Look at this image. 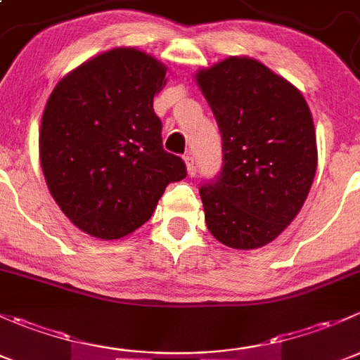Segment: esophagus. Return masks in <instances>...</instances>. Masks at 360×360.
<instances>
[{"label": "esophagus", "instance_id": "1", "mask_svg": "<svg viewBox=\"0 0 360 360\" xmlns=\"http://www.w3.org/2000/svg\"><path fill=\"white\" fill-rule=\"evenodd\" d=\"M184 162H186L188 174H190V176H193V174H195V160H193V155H191V153L184 155Z\"/></svg>", "mask_w": 360, "mask_h": 360}]
</instances>
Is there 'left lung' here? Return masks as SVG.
Returning a JSON list of instances; mask_svg holds the SVG:
<instances>
[{"label":"left lung","mask_w":360,"mask_h":360,"mask_svg":"<svg viewBox=\"0 0 360 360\" xmlns=\"http://www.w3.org/2000/svg\"><path fill=\"white\" fill-rule=\"evenodd\" d=\"M216 116L223 167L200 184L210 233L233 249L266 245L300 212L317 170L310 108L300 90L248 57L197 75Z\"/></svg>","instance_id":"left-lung-1"}]
</instances>
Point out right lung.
<instances>
[{
	"label": "right lung",
	"instance_id": "add662e5",
	"mask_svg": "<svg viewBox=\"0 0 360 360\" xmlns=\"http://www.w3.org/2000/svg\"><path fill=\"white\" fill-rule=\"evenodd\" d=\"M165 66L136 49L86 60L53 89L39 130V160L53 200L72 224L115 240L143 226L186 165L162 144L153 97Z\"/></svg>",
	"mask_w": 360,
	"mask_h": 360
}]
</instances>
